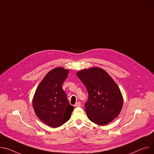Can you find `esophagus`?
<instances>
[{
    "label": "esophagus",
    "instance_id": "esophagus-1",
    "mask_svg": "<svg viewBox=\"0 0 154 154\" xmlns=\"http://www.w3.org/2000/svg\"><path fill=\"white\" fill-rule=\"evenodd\" d=\"M75 106L76 107H80V106H81V104H80V102H77V103H75Z\"/></svg>",
    "mask_w": 154,
    "mask_h": 154
}]
</instances>
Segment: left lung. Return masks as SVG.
Returning <instances> with one entry per match:
<instances>
[{
    "instance_id": "obj_1",
    "label": "left lung",
    "mask_w": 154,
    "mask_h": 154,
    "mask_svg": "<svg viewBox=\"0 0 154 154\" xmlns=\"http://www.w3.org/2000/svg\"><path fill=\"white\" fill-rule=\"evenodd\" d=\"M88 93L85 104L88 119L98 125H105L116 118L122 110L123 99L117 83L105 70L93 67L77 72Z\"/></svg>"
}]
</instances>
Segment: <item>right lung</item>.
I'll return each mask as SVG.
<instances>
[{"instance_id":"add662e5","label":"right lung","mask_w":154,"mask_h":154,"mask_svg":"<svg viewBox=\"0 0 154 154\" xmlns=\"http://www.w3.org/2000/svg\"><path fill=\"white\" fill-rule=\"evenodd\" d=\"M69 70L57 67L49 71L38 85L32 100L37 117L50 127H61L71 118L74 107L62 88Z\"/></svg>"}]
</instances>
